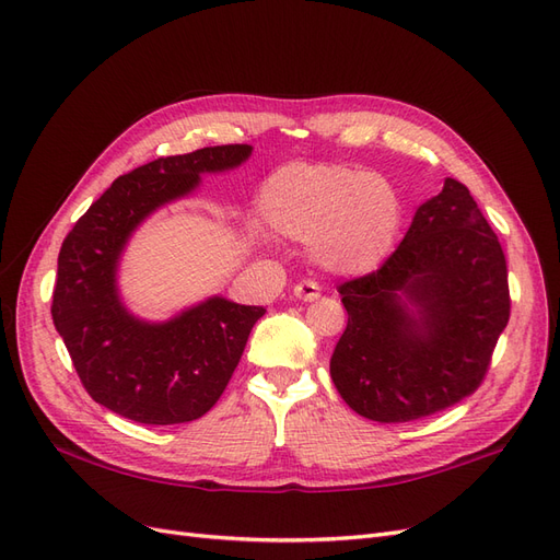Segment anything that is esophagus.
I'll list each match as a JSON object with an SVG mask.
<instances>
[{"label": "esophagus", "mask_w": 560, "mask_h": 560, "mask_svg": "<svg viewBox=\"0 0 560 560\" xmlns=\"http://www.w3.org/2000/svg\"><path fill=\"white\" fill-rule=\"evenodd\" d=\"M294 296H296L299 301H306V303L317 301V299H319V287H317L315 282H311V280H303V282H299V284L294 287Z\"/></svg>", "instance_id": "esophagus-1"}]
</instances>
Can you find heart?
Segmentation results:
<instances>
[{
    "label": "heart",
    "mask_w": 560,
    "mask_h": 560,
    "mask_svg": "<svg viewBox=\"0 0 560 560\" xmlns=\"http://www.w3.org/2000/svg\"><path fill=\"white\" fill-rule=\"evenodd\" d=\"M259 214L284 238L306 241L311 259L327 273L366 276L397 241L401 198L381 173L290 163L261 184Z\"/></svg>",
    "instance_id": "obj_1"
}]
</instances>
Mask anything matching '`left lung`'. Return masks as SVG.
Listing matches in <instances>:
<instances>
[{
  "mask_svg": "<svg viewBox=\"0 0 560 560\" xmlns=\"http://www.w3.org/2000/svg\"><path fill=\"white\" fill-rule=\"evenodd\" d=\"M348 327L329 371L354 413L409 422L469 397L510 322L498 235L457 179L416 210L399 247L338 287Z\"/></svg>",
  "mask_w": 560,
  "mask_h": 560,
  "instance_id": "obj_1",
  "label": "left lung"
}]
</instances>
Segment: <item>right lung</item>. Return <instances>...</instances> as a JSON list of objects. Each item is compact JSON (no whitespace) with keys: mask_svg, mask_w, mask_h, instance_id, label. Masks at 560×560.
Here are the masks:
<instances>
[{"mask_svg":"<svg viewBox=\"0 0 560 560\" xmlns=\"http://www.w3.org/2000/svg\"><path fill=\"white\" fill-rule=\"evenodd\" d=\"M249 156V144H224L135 167L67 233L50 315L83 387L105 409L144 425H177L206 416L226 389L266 308L208 296L149 322L126 308L118 264L147 217L191 196L200 175L233 171Z\"/></svg>","mask_w":560,"mask_h":560,"instance_id":"obj_1","label":"right lung"}]
</instances>
